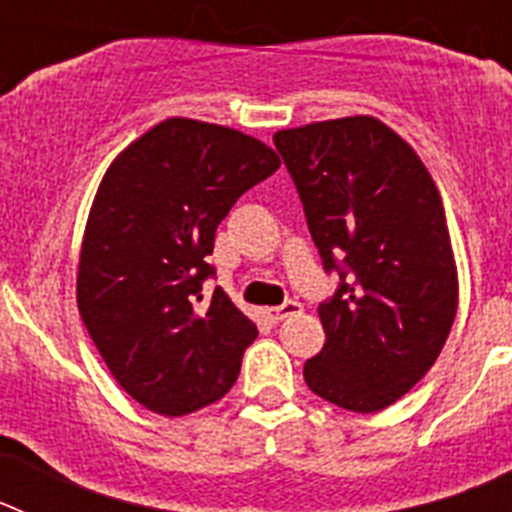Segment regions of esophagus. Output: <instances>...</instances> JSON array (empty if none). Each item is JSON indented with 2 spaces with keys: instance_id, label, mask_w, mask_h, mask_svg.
I'll list each match as a JSON object with an SVG mask.
<instances>
[{
  "instance_id": "34e87169",
  "label": "esophagus",
  "mask_w": 512,
  "mask_h": 512,
  "mask_svg": "<svg viewBox=\"0 0 512 512\" xmlns=\"http://www.w3.org/2000/svg\"><path fill=\"white\" fill-rule=\"evenodd\" d=\"M264 312L271 323H279V320L289 318V315H297V312H302V305L297 300H287L284 305H279V307H266Z\"/></svg>"
}]
</instances>
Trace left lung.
<instances>
[{"label":"left lung","mask_w":512,"mask_h":512,"mask_svg":"<svg viewBox=\"0 0 512 512\" xmlns=\"http://www.w3.org/2000/svg\"><path fill=\"white\" fill-rule=\"evenodd\" d=\"M325 269L351 277L318 307L325 346L305 361L315 395L377 413L408 395L449 338L459 274L431 171L372 115L274 133ZM341 279H346V271Z\"/></svg>","instance_id":"left-lung-1"}]
</instances>
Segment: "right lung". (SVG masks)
I'll return each instance as SVG.
<instances>
[{
  "label": "right lung",
  "mask_w": 512,
  "mask_h": 512,
  "mask_svg": "<svg viewBox=\"0 0 512 512\" xmlns=\"http://www.w3.org/2000/svg\"><path fill=\"white\" fill-rule=\"evenodd\" d=\"M282 166L274 148L215 122L169 117L104 171L81 238L76 302L112 377L158 415L217 402L241 372L251 320L217 287V225Z\"/></svg>",
  "instance_id": "add662e5"
}]
</instances>
